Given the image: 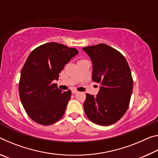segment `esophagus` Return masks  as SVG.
<instances>
[{"mask_svg":"<svg viewBox=\"0 0 158 158\" xmlns=\"http://www.w3.org/2000/svg\"><path fill=\"white\" fill-rule=\"evenodd\" d=\"M72 93L73 94H77V93H78V91H77V90H75V89H73V90H72Z\"/></svg>","mask_w":158,"mask_h":158,"instance_id":"esophagus-1","label":"esophagus"}]
</instances>
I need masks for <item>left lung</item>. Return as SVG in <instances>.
<instances>
[{"instance_id": "obj_1", "label": "left lung", "mask_w": 158, "mask_h": 158, "mask_svg": "<svg viewBox=\"0 0 158 158\" xmlns=\"http://www.w3.org/2000/svg\"><path fill=\"white\" fill-rule=\"evenodd\" d=\"M91 59L92 80L101 84L96 96L86 94L84 109L94 123L108 126L128 109L133 89L129 66L122 54L106 44L83 48Z\"/></svg>"}]
</instances>
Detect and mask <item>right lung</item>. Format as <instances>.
Segmentation results:
<instances>
[{"mask_svg":"<svg viewBox=\"0 0 158 158\" xmlns=\"http://www.w3.org/2000/svg\"><path fill=\"white\" fill-rule=\"evenodd\" d=\"M79 51L57 43H48L34 49L22 69L19 94L30 118L50 125L62 118L71 98V91H62L54 84L67 62Z\"/></svg>","mask_w":158,"mask_h":158,"instance_id":"right-lung-1","label":"right lung"}]
</instances>
